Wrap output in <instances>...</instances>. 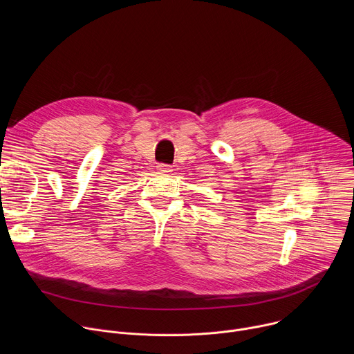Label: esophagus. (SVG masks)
Segmentation results:
<instances>
[{
	"label": "esophagus",
	"instance_id": "obj_1",
	"mask_svg": "<svg viewBox=\"0 0 354 354\" xmlns=\"http://www.w3.org/2000/svg\"><path fill=\"white\" fill-rule=\"evenodd\" d=\"M157 169H158V172H161V174H171L174 169H172V167L171 165H167V164H160L158 167H157Z\"/></svg>",
	"mask_w": 354,
	"mask_h": 354
}]
</instances>
